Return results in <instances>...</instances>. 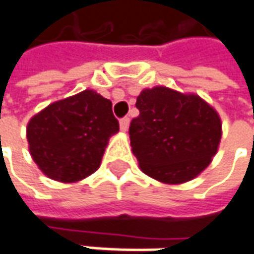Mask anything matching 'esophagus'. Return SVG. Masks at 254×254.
Segmentation results:
<instances>
[{
	"mask_svg": "<svg viewBox=\"0 0 254 254\" xmlns=\"http://www.w3.org/2000/svg\"><path fill=\"white\" fill-rule=\"evenodd\" d=\"M129 122H130V120H129L127 117H124V118L120 121V127L122 132H127V127H129Z\"/></svg>",
	"mask_w": 254,
	"mask_h": 254,
	"instance_id": "34e87169",
	"label": "esophagus"
}]
</instances>
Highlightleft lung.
Wrapping results in <instances>:
<instances>
[{
    "label": "left lung",
    "mask_w": 254,
    "mask_h": 254,
    "mask_svg": "<svg viewBox=\"0 0 254 254\" xmlns=\"http://www.w3.org/2000/svg\"><path fill=\"white\" fill-rule=\"evenodd\" d=\"M130 122L132 151L141 171L164 184H184L211 163L221 140V120L196 94L146 89Z\"/></svg>",
    "instance_id": "left-lung-1"
}]
</instances>
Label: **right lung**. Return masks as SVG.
<instances>
[{"instance_id": "obj_1", "label": "right lung", "mask_w": 254, "mask_h": 254, "mask_svg": "<svg viewBox=\"0 0 254 254\" xmlns=\"http://www.w3.org/2000/svg\"><path fill=\"white\" fill-rule=\"evenodd\" d=\"M118 130L113 103L84 90L34 115L27 141L34 163L48 178L76 182L97 171L108 139Z\"/></svg>"}]
</instances>
